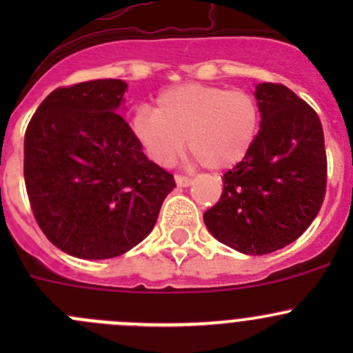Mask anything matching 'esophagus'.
Masks as SVG:
<instances>
[{
  "label": "esophagus",
  "mask_w": 353,
  "mask_h": 353,
  "mask_svg": "<svg viewBox=\"0 0 353 353\" xmlns=\"http://www.w3.org/2000/svg\"><path fill=\"white\" fill-rule=\"evenodd\" d=\"M176 183H177V186L186 188V186H190V184H191V179H190V177H186V176H181V174H176Z\"/></svg>",
  "instance_id": "esophagus-1"
}]
</instances>
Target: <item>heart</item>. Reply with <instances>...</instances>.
I'll return each instance as SVG.
<instances>
[{"mask_svg": "<svg viewBox=\"0 0 353 353\" xmlns=\"http://www.w3.org/2000/svg\"><path fill=\"white\" fill-rule=\"evenodd\" d=\"M259 128V109L244 90L184 83L159 94L155 109L138 108L131 131L159 165H172L184 145L205 167L222 170L251 150Z\"/></svg>", "mask_w": 353, "mask_h": 353, "instance_id": "heart-1", "label": "heart"}]
</instances>
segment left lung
I'll return each mask as SVG.
<instances>
[{"instance_id": "left-lung-1", "label": "left lung", "mask_w": 353, "mask_h": 353, "mask_svg": "<svg viewBox=\"0 0 353 353\" xmlns=\"http://www.w3.org/2000/svg\"><path fill=\"white\" fill-rule=\"evenodd\" d=\"M261 126L249 154L223 174L222 196L203 213L216 241L268 254L305 232L326 193L325 134L316 110L280 83H259Z\"/></svg>"}]
</instances>
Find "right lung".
Returning a JSON list of instances; mask_svg holds the SVG:
<instances>
[{"label": "right lung", "mask_w": 353, "mask_h": 353, "mask_svg": "<svg viewBox=\"0 0 353 353\" xmlns=\"http://www.w3.org/2000/svg\"><path fill=\"white\" fill-rule=\"evenodd\" d=\"M126 88L114 78L56 88L25 131L32 212L44 236L74 258H116L140 244L176 186L117 114Z\"/></svg>", "instance_id": "right-lung-1"}]
</instances>
